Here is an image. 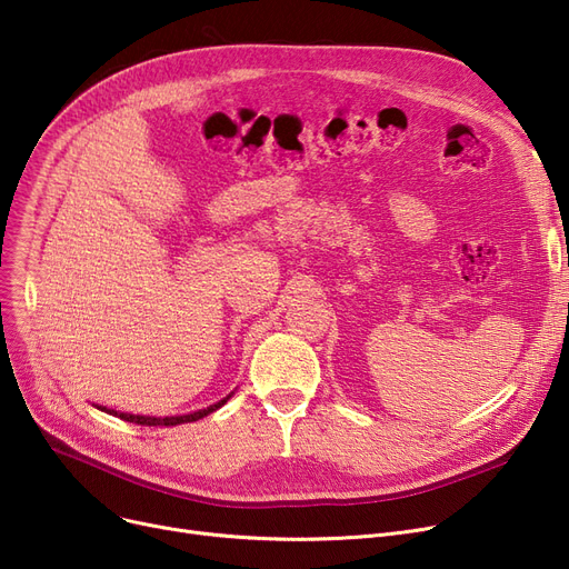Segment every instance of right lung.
Instances as JSON below:
<instances>
[{"mask_svg":"<svg viewBox=\"0 0 569 569\" xmlns=\"http://www.w3.org/2000/svg\"><path fill=\"white\" fill-rule=\"evenodd\" d=\"M232 395H228L226 399H221L219 403L209 406V408H202V410H196V412H189V415H174V417H149V415H131V412H119V410H112V408H106V406H97L99 410L108 412V415H114L119 417V420H127V422H133V425H142V427H177V425H184V422H196V420H202V417H207L209 412L219 410Z\"/></svg>","mask_w":569,"mask_h":569,"instance_id":"add662e5","label":"right lung"}]
</instances>
